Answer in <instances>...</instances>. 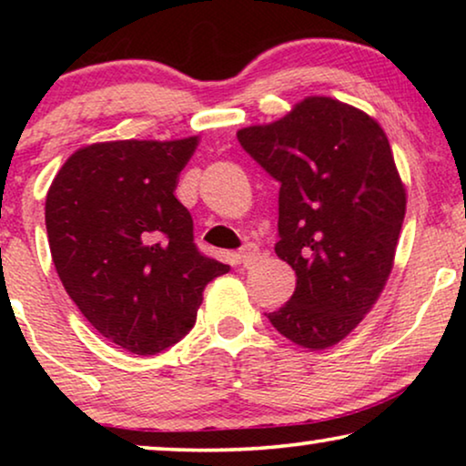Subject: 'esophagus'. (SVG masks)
<instances>
[{"mask_svg": "<svg viewBox=\"0 0 466 466\" xmlns=\"http://www.w3.org/2000/svg\"><path fill=\"white\" fill-rule=\"evenodd\" d=\"M260 257V250L254 244H246L241 250L238 252V265L241 267H250L257 263V258Z\"/></svg>", "mask_w": 466, "mask_h": 466, "instance_id": "1", "label": "esophagus"}]
</instances>
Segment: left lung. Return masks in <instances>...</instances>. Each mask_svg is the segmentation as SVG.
<instances>
[{
    "instance_id": "left-lung-1",
    "label": "left lung",
    "mask_w": 466,
    "mask_h": 466,
    "mask_svg": "<svg viewBox=\"0 0 466 466\" xmlns=\"http://www.w3.org/2000/svg\"><path fill=\"white\" fill-rule=\"evenodd\" d=\"M238 139L279 182L276 254L297 273L290 301L267 318L297 346H335L384 290L403 227L405 188L386 133L352 106L308 97Z\"/></svg>"
}]
</instances>
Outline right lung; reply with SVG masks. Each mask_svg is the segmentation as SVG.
I'll list each match as a JSON object with an SVG mask.
<instances>
[{
  "instance_id": "obj_1",
  "label": "right lung",
  "mask_w": 466,
  "mask_h": 466,
  "mask_svg": "<svg viewBox=\"0 0 466 466\" xmlns=\"http://www.w3.org/2000/svg\"><path fill=\"white\" fill-rule=\"evenodd\" d=\"M197 137L80 148L46 195L50 254L67 295L106 339L152 356L193 329L228 265L199 252L177 176Z\"/></svg>"
}]
</instances>
